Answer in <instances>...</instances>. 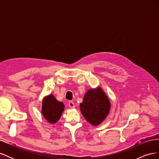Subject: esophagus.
I'll return each mask as SVG.
<instances>
[{"label": "esophagus", "instance_id": "34e87169", "mask_svg": "<svg viewBox=\"0 0 159 159\" xmlns=\"http://www.w3.org/2000/svg\"><path fill=\"white\" fill-rule=\"evenodd\" d=\"M69 106L70 108L71 109H74L75 107V104L73 102H71V101H70V102H69Z\"/></svg>", "mask_w": 159, "mask_h": 159}]
</instances>
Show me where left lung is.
Here are the masks:
<instances>
[{"label":"left lung","instance_id":"1","mask_svg":"<svg viewBox=\"0 0 159 159\" xmlns=\"http://www.w3.org/2000/svg\"><path fill=\"white\" fill-rule=\"evenodd\" d=\"M111 107L109 100L100 88L89 89L84 95L80 109L83 116L92 125H98L107 117Z\"/></svg>","mask_w":159,"mask_h":159}]
</instances>
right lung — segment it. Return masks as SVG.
Wrapping results in <instances>:
<instances>
[{"instance_id": "obj_1", "label": "right lung", "mask_w": 159, "mask_h": 159, "mask_svg": "<svg viewBox=\"0 0 159 159\" xmlns=\"http://www.w3.org/2000/svg\"><path fill=\"white\" fill-rule=\"evenodd\" d=\"M64 110L63 103L56 100L54 95H50L43 100L42 113L49 123H55L58 121Z\"/></svg>"}]
</instances>
